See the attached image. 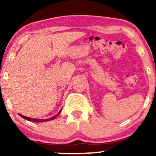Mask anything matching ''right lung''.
Returning a JSON list of instances; mask_svg holds the SVG:
<instances>
[{"instance_id":"add662e5","label":"right lung","mask_w":156,"mask_h":156,"mask_svg":"<svg viewBox=\"0 0 156 156\" xmlns=\"http://www.w3.org/2000/svg\"><path fill=\"white\" fill-rule=\"evenodd\" d=\"M62 112V110H60V112L58 113L57 114H55V116H53V117H51V118H48V119H34V118H30V117H27L26 116H23L22 114H20V116L21 117H23V119H27V120L28 121H31V122H47V121H50V120H53V119H54L55 117H58V115H59V114Z\"/></svg>"}]
</instances>
